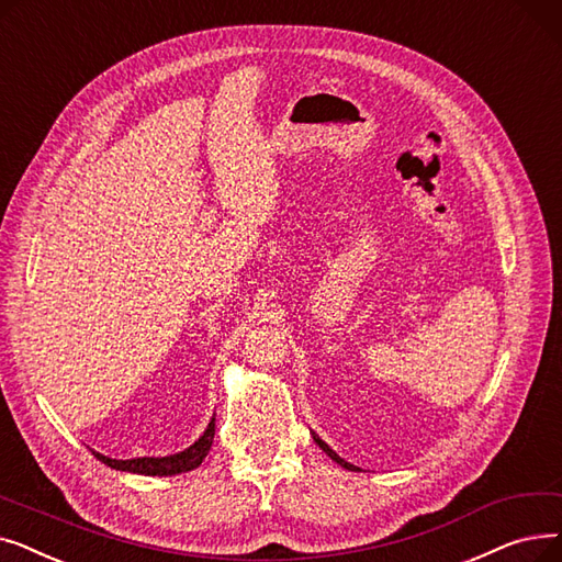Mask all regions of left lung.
Segmentation results:
<instances>
[{
	"mask_svg": "<svg viewBox=\"0 0 562 562\" xmlns=\"http://www.w3.org/2000/svg\"><path fill=\"white\" fill-rule=\"evenodd\" d=\"M313 441H315V443H317L319 448H323V450L327 452V456H329V458H331V460H334L336 464H340L342 469H347V471H361L359 467H355V464H350V462H345L342 458H338V456H336V452H334V450H331V448H329V446H327V443H325L323 439H319V437H317L315 432H313Z\"/></svg>",
	"mask_w": 562,
	"mask_h": 562,
	"instance_id": "1",
	"label": "left lung"
}]
</instances>
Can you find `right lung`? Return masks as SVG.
<instances>
[{"mask_svg":"<svg viewBox=\"0 0 562 562\" xmlns=\"http://www.w3.org/2000/svg\"><path fill=\"white\" fill-rule=\"evenodd\" d=\"M212 439H215V418H212L205 427V432L190 446L176 456H167V458H135V460H112L102 456V452L91 450L93 456L116 471H130V473H139V475H176V473H184L196 469L205 456L210 452Z\"/></svg>","mask_w":562,"mask_h":562,"instance_id":"right-lung-1","label":"right lung"}]
</instances>
